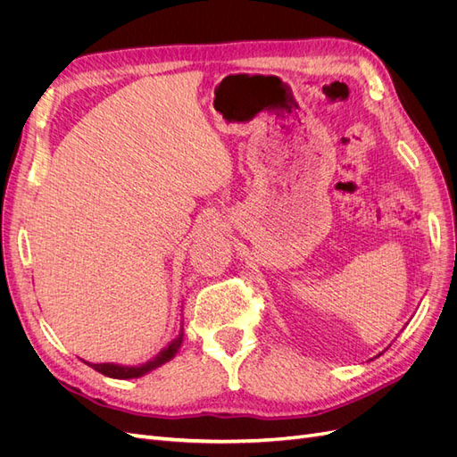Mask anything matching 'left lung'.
<instances>
[{"label": "left lung", "instance_id": "obj_1", "mask_svg": "<svg viewBox=\"0 0 457 457\" xmlns=\"http://www.w3.org/2000/svg\"><path fill=\"white\" fill-rule=\"evenodd\" d=\"M379 354H381V353H379ZM379 354H378V356H379Z\"/></svg>", "mask_w": 457, "mask_h": 457}]
</instances>
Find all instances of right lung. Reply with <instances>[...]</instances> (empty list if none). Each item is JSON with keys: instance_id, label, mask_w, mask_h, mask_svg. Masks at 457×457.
Returning a JSON list of instances; mask_svg holds the SVG:
<instances>
[{"instance_id": "right-lung-1", "label": "right lung", "mask_w": 457, "mask_h": 457, "mask_svg": "<svg viewBox=\"0 0 457 457\" xmlns=\"http://www.w3.org/2000/svg\"><path fill=\"white\" fill-rule=\"evenodd\" d=\"M183 345V320H181V329H179V336L165 345V347L154 356L146 361L145 364L139 366H123V364H114V362H101V364H93V362H86L87 366H91L93 370H96L99 373L106 378H112V379H133V378H143L146 373H150L152 370H156L160 366H163L165 362H170L175 358V354L179 353Z\"/></svg>"}]
</instances>
